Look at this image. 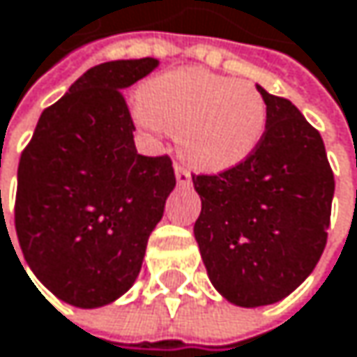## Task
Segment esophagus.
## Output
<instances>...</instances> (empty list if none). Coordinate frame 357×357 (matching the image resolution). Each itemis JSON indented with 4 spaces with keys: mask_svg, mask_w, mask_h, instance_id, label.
I'll return each mask as SVG.
<instances>
[{
    "mask_svg": "<svg viewBox=\"0 0 357 357\" xmlns=\"http://www.w3.org/2000/svg\"><path fill=\"white\" fill-rule=\"evenodd\" d=\"M174 174H176V183H178V185H189V183H191V172H189L185 166L176 164V166H174Z\"/></svg>",
    "mask_w": 357,
    "mask_h": 357,
    "instance_id": "esophagus-1",
    "label": "esophagus"
}]
</instances>
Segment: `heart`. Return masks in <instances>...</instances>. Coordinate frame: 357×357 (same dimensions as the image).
Wrapping results in <instances>:
<instances>
[{"mask_svg": "<svg viewBox=\"0 0 357 357\" xmlns=\"http://www.w3.org/2000/svg\"><path fill=\"white\" fill-rule=\"evenodd\" d=\"M139 124L168 130L195 168L218 172L245 162L268 124L264 95L254 83L204 68H181L151 79L135 109Z\"/></svg>", "mask_w": 357, "mask_h": 357, "instance_id": "obj_1", "label": "heart"}]
</instances>
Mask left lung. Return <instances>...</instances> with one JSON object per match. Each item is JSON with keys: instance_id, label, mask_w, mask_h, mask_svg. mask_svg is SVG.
I'll use <instances>...</instances> for the list:
<instances>
[{"instance_id": "obj_1", "label": "left lung", "mask_w": 357, "mask_h": 357, "mask_svg": "<svg viewBox=\"0 0 357 357\" xmlns=\"http://www.w3.org/2000/svg\"><path fill=\"white\" fill-rule=\"evenodd\" d=\"M258 89L268 107L258 149L218 174H193L202 260L218 293L243 307L280 301L310 276L335 193L320 132L289 99Z\"/></svg>"}]
</instances>
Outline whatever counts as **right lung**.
<instances>
[{
  "mask_svg": "<svg viewBox=\"0 0 357 357\" xmlns=\"http://www.w3.org/2000/svg\"><path fill=\"white\" fill-rule=\"evenodd\" d=\"M155 66L141 58L89 68L43 109L20 155L14 225L22 256L70 305L99 307L132 287L176 185L168 155L137 153L122 97Z\"/></svg>",
  "mask_w": 357,
  "mask_h": 357,
  "instance_id": "1",
  "label": "right lung"
}]
</instances>
